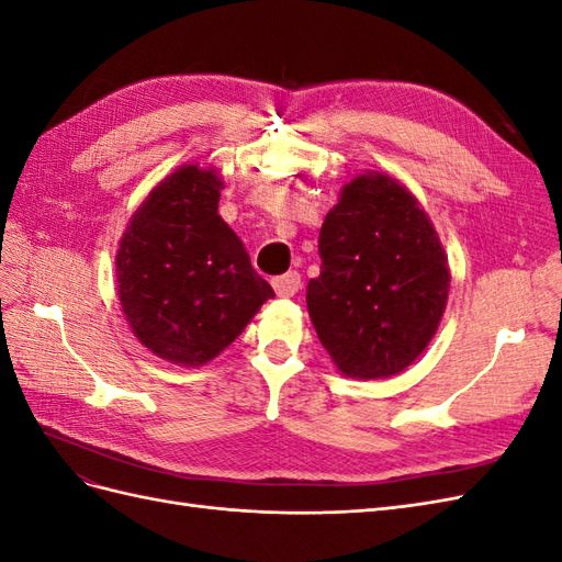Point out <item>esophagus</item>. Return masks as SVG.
I'll return each instance as SVG.
<instances>
[{
	"mask_svg": "<svg viewBox=\"0 0 562 562\" xmlns=\"http://www.w3.org/2000/svg\"><path fill=\"white\" fill-rule=\"evenodd\" d=\"M271 285H274L277 295L281 297H293L300 288H302V277L297 274V271H285V274L271 279Z\"/></svg>",
	"mask_w": 562,
	"mask_h": 562,
	"instance_id": "34e87169",
	"label": "esophagus"
}]
</instances>
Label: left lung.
<instances>
[{"instance_id":"obj_1","label":"left lung","mask_w":562,"mask_h":562,"mask_svg":"<svg viewBox=\"0 0 562 562\" xmlns=\"http://www.w3.org/2000/svg\"><path fill=\"white\" fill-rule=\"evenodd\" d=\"M318 255L307 310L333 363L353 380L398 375L448 304V255L429 215L396 178L366 171L323 220Z\"/></svg>"}]
</instances>
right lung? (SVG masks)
<instances>
[{"mask_svg":"<svg viewBox=\"0 0 562 562\" xmlns=\"http://www.w3.org/2000/svg\"><path fill=\"white\" fill-rule=\"evenodd\" d=\"M223 187L215 168H176L131 215L114 260L133 335L184 368L213 361L274 297L217 213Z\"/></svg>","mask_w":562,"mask_h":562,"instance_id":"1","label":"right lung"}]
</instances>
